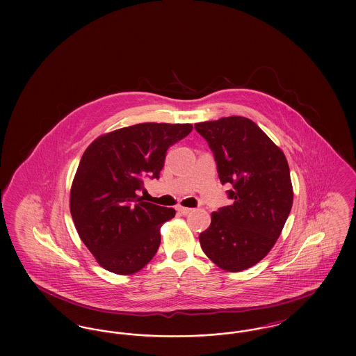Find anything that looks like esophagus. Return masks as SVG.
I'll return each mask as SVG.
<instances>
[{
	"instance_id": "obj_1",
	"label": "esophagus",
	"mask_w": 356,
	"mask_h": 356,
	"mask_svg": "<svg viewBox=\"0 0 356 356\" xmlns=\"http://www.w3.org/2000/svg\"><path fill=\"white\" fill-rule=\"evenodd\" d=\"M177 212H179L180 215H184V216H186V215L192 212V208H186V207H181V205H180V207H177Z\"/></svg>"
}]
</instances>
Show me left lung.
I'll return each instance as SVG.
<instances>
[{
    "instance_id": "left-lung-1",
    "label": "left lung",
    "mask_w": 356,
    "mask_h": 356,
    "mask_svg": "<svg viewBox=\"0 0 356 356\" xmlns=\"http://www.w3.org/2000/svg\"><path fill=\"white\" fill-rule=\"evenodd\" d=\"M208 143L231 205L212 213L200 234L204 254L229 272L247 270L271 251L291 212L287 159L252 120L222 118L195 125Z\"/></svg>"
}]
</instances>
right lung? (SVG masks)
<instances>
[{
  "mask_svg": "<svg viewBox=\"0 0 356 356\" xmlns=\"http://www.w3.org/2000/svg\"><path fill=\"white\" fill-rule=\"evenodd\" d=\"M191 131V124L143 122L102 136L86 148L70 189V213L105 270L131 275L157 252L160 227L176 211L144 202L137 191L147 177H160L168 148Z\"/></svg>",
  "mask_w": 356,
  "mask_h": 356,
  "instance_id": "right-lung-1",
  "label": "right lung"
}]
</instances>
